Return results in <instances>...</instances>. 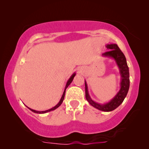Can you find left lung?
Here are the masks:
<instances>
[{
  "instance_id": "left-lung-1",
  "label": "left lung",
  "mask_w": 149,
  "mask_h": 149,
  "mask_svg": "<svg viewBox=\"0 0 149 149\" xmlns=\"http://www.w3.org/2000/svg\"><path fill=\"white\" fill-rule=\"evenodd\" d=\"M106 47L110 49L109 52L102 53V56L110 57L114 59L116 62L118 68L119 69V73L120 74L121 81L120 88L118 92L115 96L108 102L100 104L94 102L91 98L89 94L88 90V85L85 80V89H86V98L87 101L92 106L99 110L104 112H110L116 109V108L123 102L124 98L128 94L130 86V79H129V69H128L127 63H126V57L124 53L121 52L118 46L115 43H110L106 45Z\"/></svg>"
}]
</instances>
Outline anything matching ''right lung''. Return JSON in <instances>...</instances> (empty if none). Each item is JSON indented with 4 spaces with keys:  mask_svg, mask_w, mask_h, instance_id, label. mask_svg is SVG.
I'll return each instance as SVG.
<instances>
[{
    "mask_svg": "<svg viewBox=\"0 0 149 149\" xmlns=\"http://www.w3.org/2000/svg\"><path fill=\"white\" fill-rule=\"evenodd\" d=\"M75 74H75V73H74V74H73L72 75V76H71V77H70V79H69L68 80V81H67V84H66V86H65V90H64V92H63V94H62V96H61V97L60 100H59V102H58V104H57L56 106H55L54 107H53L52 108H51V109H49V110H45V111H37V110H33V109H31V108H30L27 107V106H26V107H27V108H29V109L30 110H31L32 112H35V113H37V114H45V113L49 112H50V111H52V110H55V109H57V108H58L59 106H60L61 104H62V102H63V99H64V97H65V90H66V89H67V88L68 87L69 85H70V84L72 82L73 79H74V77H75Z\"/></svg>",
    "mask_w": 149,
    "mask_h": 149,
    "instance_id": "obj_1",
    "label": "right lung"
}]
</instances>
